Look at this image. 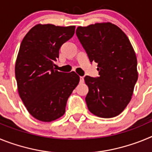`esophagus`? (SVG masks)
Returning a JSON list of instances; mask_svg holds the SVG:
<instances>
[{
  "label": "esophagus",
  "instance_id": "34e87169",
  "mask_svg": "<svg viewBox=\"0 0 152 152\" xmlns=\"http://www.w3.org/2000/svg\"><path fill=\"white\" fill-rule=\"evenodd\" d=\"M84 77H80V83H84Z\"/></svg>",
  "mask_w": 152,
  "mask_h": 152
}]
</instances>
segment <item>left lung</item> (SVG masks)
Masks as SVG:
<instances>
[{
  "label": "left lung",
  "mask_w": 152,
  "mask_h": 152,
  "mask_svg": "<svg viewBox=\"0 0 152 152\" xmlns=\"http://www.w3.org/2000/svg\"><path fill=\"white\" fill-rule=\"evenodd\" d=\"M76 34L91 62L98 64L99 77H84L88 110L99 117L118 116L131 100L138 80L136 56L129 39L111 23L79 26Z\"/></svg>",
  "instance_id": "left-lung-1"
}]
</instances>
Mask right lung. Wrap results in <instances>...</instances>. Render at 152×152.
<instances>
[{"instance_id": "right-lung-1", "label": "right lung", "mask_w": 152, "mask_h": 152, "mask_svg": "<svg viewBox=\"0 0 152 152\" xmlns=\"http://www.w3.org/2000/svg\"><path fill=\"white\" fill-rule=\"evenodd\" d=\"M75 26L38 24L24 36L15 64L19 95L36 119L51 122L65 112L67 100L78 84L75 72H58L55 61L61 45L75 34Z\"/></svg>"}]
</instances>
